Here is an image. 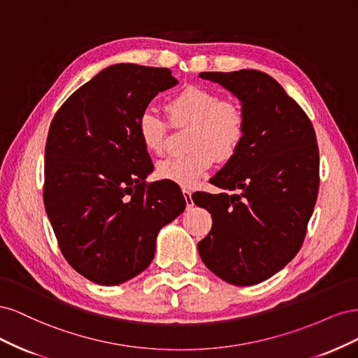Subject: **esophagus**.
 <instances>
[{"label":"esophagus","instance_id":"obj_1","mask_svg":"<svg viewBox=\"0 0 358 358\" xmlns=\"http://www.w3.org/2000/svg\"><path fill=\"white\" fill-rule=\"evenodd\" d=\"M183 197H185V201H187V208H192L194 206V201H192V197H191V192L188 189H183Z\"/></svg>","mask_w":358,"mask_h":358}]
</instances>
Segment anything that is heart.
<instances>
[{"label": "heart", "instance_id": "b5f03b06", "mask_svg": "<svg viewBox=\"0 0 358 358\" xmlns=\"http://www.w3.org/2000/svg\"><path fill=\"white\" fill-rule=\"evenodd\" d=\"M166 109L171 122L191 124L188 146L192 150L159 161L157 173L182 188H194L212 169L215 155L230 159L239 149L245 136L243 112L236 103L194 85L173 95ZM137 136L148 152L159 154L164 148L166 124L152 109H146L138 116Z\"/></svg>", "mask_w": 358, "mask_h": 358}]
</instances>
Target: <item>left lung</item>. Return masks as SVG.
Wrapping results in <instances>:
<instances>
[{
    "label": "left lung",
    "mask_w": 358,
    "mask_h": 358,
    "mask_svg": "<svg viewBox=\"0 0 358 358\" xmlns=\"http://www.w3.org/2000/svg\"><path fill=\"white\" fill-rule=\"evenodd\" d=\"M199 76L237 96L245 116L239 149L210 180L227 192L192 196L213 222L199 254L225 282L255 285L284 268L305 239L320 187L315 131L301 107L263 71Z\"/></svg>",
    "instance_id": "obj_1"
}]
</instances>
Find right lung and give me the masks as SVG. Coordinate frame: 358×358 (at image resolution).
Here are the masks:
<instances>
[{
  "mask_svg": "<svg viewBox=\"0 0 358 358\" xmlns=\"http://www.w3.org/2000/svg\"><path fill=\"white\" fill-rule=\"evenodd\" d=\"M175 85L169 69L115 64L74 91L50 124L46 213L62 255L95 284L142 273L159 230L185 210L175 182H145L154 164L137 136L138 116Z\"/></svg>",
  "mask_w": 358,
  "mask_h": 358,
  "instance_id": "1",
  "label": "right lung"
}]
</instances>
